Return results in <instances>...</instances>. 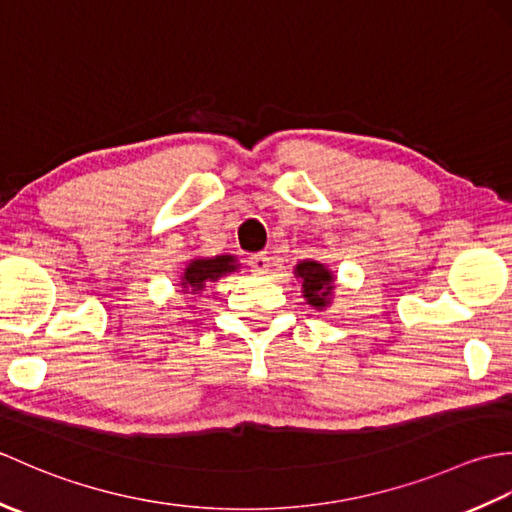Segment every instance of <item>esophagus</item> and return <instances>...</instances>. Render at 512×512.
Wrapping results in <instances>:
<instances>
[{
    "instance_id": "esophagus-1",
    "label": "esophagus",
    "mask_w": 512,
    "mask_h": 512,
    "mask_svg": "<svg viewBox=\"0 0 512 512\" xmlns=\"http://www.w3.org/2000/svg\"><path fill=\"white\" fill-rule=\"evenodd\" d=\"M250 268H253L255 275H266L270 270V257L266 253H259V255H253L248 259Z\"/></svg>"
}]
</instances>
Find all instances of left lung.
<instances>
[{
    "mask_svg": "<svg viewBox=\"0 0 512 512\" xmlns=\"http://www.w3.org/2000/svg\"><path fill=\"white\" fill-rule=\"evenodd\" d=\"M295 277L301 279V292L314 310H325L332 303L334 275L319 262L303 259L295 266Z\"/></svg>",
    "mask_w": 512,
    "mask_h": 512,
    "instance_id": "left-lung-1",
    "label": "left lung"
}]
</instances>
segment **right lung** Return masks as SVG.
Returning <instances> with one entry per match:
<instances>
[{
  "label": "right lung",
  "instance_id": "1",
  "mask_svg": "<svg viewBox=\"0 0 512 512\" xmlns=\"http://www.w3.org/2000/svg\"><path fill=\"white\" fill-rule=\"evenodd\" d=\"M239 268L237 259L233 255H215V257H195L184 268L182 273V292H191V295H198L206 288L209 281H217L224 275H231Z\"/></svg>",
  "mask_w": 512,
  "mask_h": 512
}]
</instances>
